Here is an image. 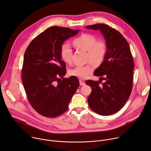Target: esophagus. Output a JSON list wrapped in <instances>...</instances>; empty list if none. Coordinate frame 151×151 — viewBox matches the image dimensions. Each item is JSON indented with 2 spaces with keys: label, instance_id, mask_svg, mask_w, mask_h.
<instances>
[{
  "label": "esophagus",
  "instance_id": "1",
  "mask_svg": "<svg viewBox=\"0 0 151 151\" xmlns=\"http://www.w3.org/2000/svg\"><path fill=\"white\" fill-rule=\"evenodd\" d=\"M79 84H80V86H84L86 84L85 82L83 80H81V79L79 80Z\"/></svg>",
  "mask_w": 151,
  "mask_h": 151
}]
</instances>
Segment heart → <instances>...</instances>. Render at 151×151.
I'll list each match as a JSON object with an SVG mask.
<instances>
[{
	"instance_id": "b5f03b06",
	"label": "heart",
	"mask_w": 151,
	"mask_h": 151,
	"mask_svg": "<svg viewBox=\"0 0 151 151\" xmlns=\"http://www.w3.org/2000/svg\"><path fill=\"white\" fill-rule=\"evenodd\" d=\"M73 45L78 48L87 51V60L91 61L94 64L101 63L105 58L107 53V46L102 41L97 42L95 36L90 34H83L75 38ZM72 50L69 44L65 43L60 48V56L66 63L72 61ZM93 67L91 63L83 66H77L69 71L72 76L84 79L93 72Z\"/></svg>"
}]
</instances>
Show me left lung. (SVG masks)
I'll use <instances>...</instances> for the list:
<instances>
[{
  "mask_svg": "<svg viewBox=\"0 0 151 151\" xmlns=\"http://www.w3.org/2000/svg\"><path fill=\"white\" fill-rule=\"evenodd\" d=\"M87 29L100 30L105 39L107 53L94 75L99 81H87L92 89L88 103L93 111L101 116L117 113L125 105L131 94L134 61L127 40L116 29L103 23L88 25ZM101 78L106 80L102 85Z\"/></svg>",
  "mask_w": 151,
  "mask_h": 151,
  "instance_id": "1",
  "label": "left lung"
}]
</instances>
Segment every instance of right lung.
Returning <instances> with one entry per match:
<instances>
[{
  "instance_id": "obj_1",
  "label": "right lung",
  "mask_w": 151,
  "mask_h": 151,
  "mask_svg": "<svg viewBox=\"0 0 151 151\" xmlns=\"http://www.w3.org/2000/svg\"><path fill=\"white\" fill-rule=\"evenodd\" d=\"M79 31L50 27L37 35L24 52L22 78L27 98L45 117H56L65 113L79 86L76 76L64 78L65 64L60 56L62 45Z\"/></svg>"
}]
</instances>
